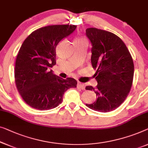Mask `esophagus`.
Here are the masks:
<instances>
[{
    "instance_id": "obj_1",
    "label": "esophagus",
    "mask_w": 148,
    "mask_h": 148,
    "mask_svg": "<svg viewBox=\"0 0 148 148\" xmlns=\"http://www.w3.org/2000/svg\"><path fill=\"white\" fill-rule=\"evenodd\" d=\"M77 87L79 89H81L82 90H85V85L83 84L82 83H80V82H78L77 83Z\"/></svg>"
}]
</instances>
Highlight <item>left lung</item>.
<instances>
[{"instance_id": "obj_1", "label": "left lung", "mask_w": 148, "mask_h": 148, "mask_svg": "<svg viewBox=\"0 0 148 148\" xmlns=\"http://www.w3.org/2000/svg\"><path fill=\"white\" fill-rule=\"evenodd\" d=\"M86 35L91 44V62L96 73L95 101L86 106L99 112L114 110L124 101L131 89L134 65L127 47L120 38L110 32L89 28Z\"/></svg>"}]
</instances>
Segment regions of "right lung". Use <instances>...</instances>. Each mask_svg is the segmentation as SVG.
Wrapping results in <instances>:
<instances>
[{
	"instance_id": "add662e5",
	"label": "right lung",
	"mask_w": 148,
	"mask_h": 148,
	"mask_svg": "<svg viewBox=\"0 0 148 148\" xmlns=\"http://www.w3.org/2000/svg\"><path fill=\"white\" fill-rule=\"evenodd\" d=\"M75 25H51L33 31L17 55L14 78L16 88L27 103L38 110L56 108L68 89L76 87L73 78L64 79L53 74L56 47L76 29Z\"/></svg>"
}]
</instances>
